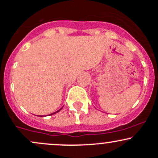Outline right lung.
<instances>
[{
    "label": "right lung",
    "mask_w": 158,
    "mask_h": 158,
    "mask_svg": "<svg viewBox=\"0 0 158 158\" xmlns=\"http://www.w3.org/2000/svg\"><path fill=\"white\" fill-rule=\"evenodd\" d=\"M61 110V109H60ZM58 110V111H56V112H54V113H52V114H50V115H52V114H56V113H57V112H59V110Z\"/></svg>",
    "instance_id": "right-lung-1"
}]
</instances>
